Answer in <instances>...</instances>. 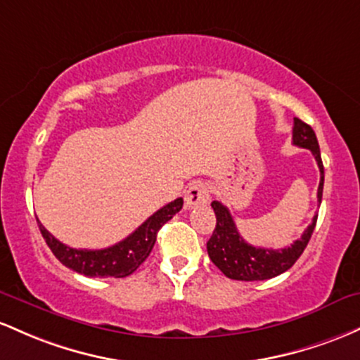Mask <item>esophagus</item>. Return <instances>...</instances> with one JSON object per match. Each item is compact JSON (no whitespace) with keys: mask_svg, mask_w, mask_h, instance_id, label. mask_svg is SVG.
<instances>
[{"mask_svg":"<svg viewBox=\"0 0 360 360\" xmlns=\"http://www.w3.org/2000/svg\"><path fill=\"white\" fill-rule=\"evenodd\" d=\"M209 200H211V191H209V185L204 184V181H193L185 192V205L188 209L209 204Z\"/></svg>","mask_w":360,"mask_h":360,"instance_id":"34e87169","label":"esophagus"}]
</instances>
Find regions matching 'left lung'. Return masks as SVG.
<instances>
[{
  "label": "left lung",
  "instance_id": "obj_1",
  "mask_svg": "<svg viewBox=\"0 0 360 360\" xmlns=\"http://www.w3.org/2000/svg\"><path fill=\"white\" fill-rule=\"evenodd\" d=\"M292 144L309 149L316 160L318 168H320L318 202L321 204L325 169H323L320 146H318V139L313 129L306 122H302L301 119H294ZM211 205L216 212V229L207 241L209 258L226 277L234 278V281H265V278L277 277L285 270H289L308 246L318 219V216H314L313 223L306 228L300 240L294 241L288 248H260V246L248 245L241 238L231 212L226 205L217 200H214Z\"/></svg>",
  "mask_w": 360,
  "mask_h": 360
}]
</instances>
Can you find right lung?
<instances>
[{
	"instance_id": "1",
	"label": "right lung",
	"mask_w": 360,
	"mask_h": 360,
	"mask_svg": "<svg viewBox=\"0 0 360 360\" xmlns=\"http://www.w3.org/2000/svg\"><path fill=\"white\" fill-rule=\"evenodd\" d=\"M184 205V199L179 197L169 204L163 205L160 211L149 216L134 233L129 234L126 240L108 246L103 250H76L66 246L56 240L52 234L40 224L37 219L39 229L42 233L44 240L56 258L68 269L75 272L83 274L86 277H115L122 278L136 272L137 267L151 253L155 246L156 236H158L160 228L167 221L172 219Z\"/></svg>"
}]
</instances>
